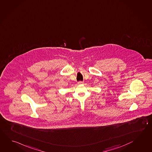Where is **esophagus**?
Returning a JSON list of instances; mask_svg holds the SVG:
<instances>
[{
	"label": "esophagus",
	"mask_w": 152,
	"mask_h": 152,
	"mask_svg": "<svg viewBox=\"0 0 152 152\" xmlns=\"http://www.w3.org/2000/svg\"><path fill=\"white\" fill-rule=\"evenodd\" d=\"M83 81H79V82L77 83V84H78V85H81V84H83Z\"/></svg>",
	"instance_id": "34e87169"
}]
</instances>
